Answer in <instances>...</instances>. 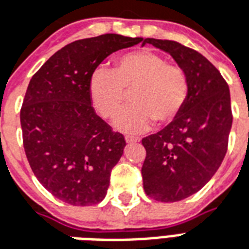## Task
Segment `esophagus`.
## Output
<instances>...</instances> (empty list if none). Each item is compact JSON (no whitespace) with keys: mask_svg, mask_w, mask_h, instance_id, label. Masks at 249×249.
Here are the masks:
<instances>
[{"mask_svg":"<svg viewBox=\"0 0 249 249\" xmlns=\"http://www.w3.org/2000/svg\"><path fill=\"white\" fill-rule=\"evenodd\" d=\"M125 141H126L128 143L139 142L140 139H139V137H134V136H125Z\"/></svg>","mask_w":249,"mask_h":249,"instance_id":"obj_1","label":"esophagus"}]
</instances>
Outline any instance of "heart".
<instances>
[{"instance_id": "heart-1", "label": "heart", "mask_w": 249, "mask_h": 249, "mask_svg": "<svg viewBox=\"0 0 249 249\" xmlns=\"http://www.w3.org/2000/svg\"><path fill=\"white\" fill-rule=\"evenodd\" d=\"M88 92L92 106L104 119L116 116L132 92L134 104L119 113L113 126L125 133H141L156 120L166 124L179 115L189 83L182 68L167 64L156 53L141 50L116 59L113 70H96Z\"/></svg>"}]
</instances>
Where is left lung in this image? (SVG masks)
<instances>
[{
    "label": "left lung",
    "mask_w": 249,
    "mask_h": 249,
    "mask_svg": "<svg viewBox=\"0 0 249 249\" xmlns=\"http://www.w3.org/2000/svg\"><path fill=\"white\" fill-rule=\"evenodd\" d=\"M170 55L187 76L185 106L170 124L142 139L146 149L141 174L153 199L178 202L199 191L226 156L232 126L227 83L195 50L173 40L142 39Z\"/></svg>",
    "instance_id": "obj_1"
}]
</instances>
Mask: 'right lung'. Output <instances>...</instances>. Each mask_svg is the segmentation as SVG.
I'll list each match as a JSON object with an SVG mask.
<instances>
[{"mask_svg": "<svg viewBox=\"0 0 249 249\" xmlns=\"http://www.w3.org/2000/svg\"><path fill=\"white\" fill-rule=\"evenodd\" d=\"M142 38L104 34L64 46L31 78L21 109L31 170L55 198L72 206L100 203L125 140L96 115L89 79L97 66Z\"/></svg>", "mask_w": 249, "mask_h": 249, "instance_id": "right-lung-1", "label": "right lung"}]
</instances>
